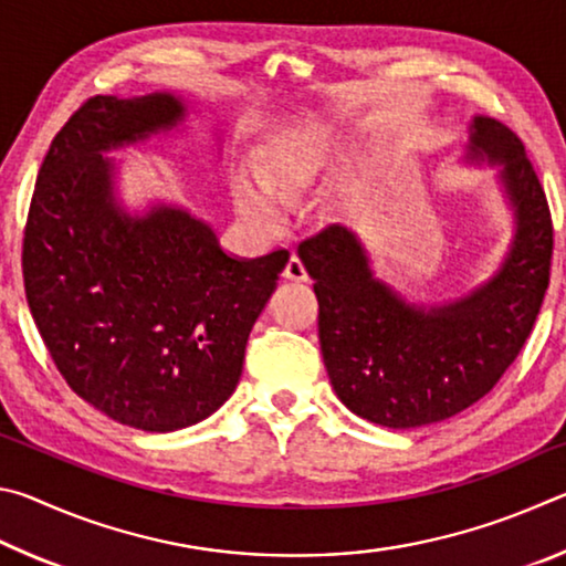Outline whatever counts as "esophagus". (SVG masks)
Segmentation results:
<instances>
[{"label":"esophagus","instance_id":"esophagus-1","mask_svg":"<svg viewBox=\"0 0 566 566\" xmlns=\"http://www.w3.org/2000/svg\"><path fill=\"white\" fill-rule=\"evenodd\" d=\"M284 276L292 282H306V276L310 274H306V266H304L300 254L290 256V262H286V266H284Z\"/></svg>","mask_w":566,"mask_h":566}]
</instances>
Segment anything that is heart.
Instances as JSON below:
<instances>
[{"label": "heart", "instance_id": "obj_1", "mask_svg": "<svg viewBox=\"0 0 566 566\" xmlns=\"http://www.w3.org/2000/svg\"><path fill=\"white\" fill-rule=\"evenodd\" d=\"M337 142L332 134L319 129H306L294 134L280 147L262 155L256 161V179L239 177L234 181V202L249 222L274 227L280 222L282 202H292L310 187L327 175L337 161Z\"/></svg>", "mask_w": 566, "mask_h": 566}]
</instances>
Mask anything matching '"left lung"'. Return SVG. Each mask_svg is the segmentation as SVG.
I'll list each match as a JSON object with an SVG mask.
<instances>
[{
  "instance_id": "obj_1",
  "label": "left lung",
  "mask_w": 566,
  "mask_h": 566,
  "mask_svg": "<svg viewBox=\"0 0 566 566\" xmlns=\"http://www.w3.org/2000/svg\"><path fill=\"white\" fill-rule=\"evenodd\" d=\"M472 155L502 165L516 234L494 280L464 300L429 312L405 304L371 280L361 244L344 227L300 244L332 387L375 424H434L472 407L510 369L542 310L554 227L539 177L516 134L490 117L474 119Z\"/></svg>"
}]
</instances>
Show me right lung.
Instances as JSON below:
<instances>
[{
	"label": "right lung",
	"mask_w": 566,
	"mask_h": 566,
	"mask_svg": "<svg viewBox=\"0 0 566 566\" xmlns=\"http://www.w3.org/2000/svg\"><path fill=\"white\" fill-rule=\"evenodd\" d=\"M171 94H97L56 132L22 239L24 294L54 367L94 409L145 432L197 424L232 397L249 332L290 262L234 260L181 209L129 219L102 151L169 129Z\"/></svg>",
	"instance_id": "1"
}]
</instances>
